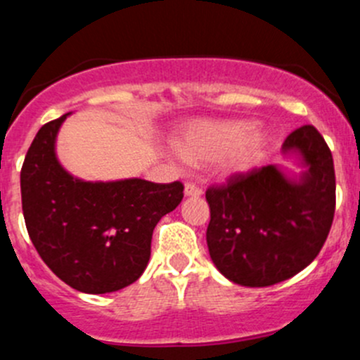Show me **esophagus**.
I'll return each instance as SVG.
<instances>
[{"label": "esophagus", "mask_w": 360, "mask_h": 360, "mask_svg": "<svg viewBox=\"0 0 360 360\" xmlns=\"http://www.w3.org/2000/svg\"><path fill=\"white\" fill-rule=\"evenodd\" d=\"M184 192H185V195H188V198H199V195L202 194L201 188L194 184H185Z\"/></svg>", "instance_id": "34e87169"}]
</instances>
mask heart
<instances>
[{
  "label": "heart",
  "instance_id": "b5f03b06",
  "mask_svg": "<svg viewBox=\"0 0 360 360\" xmlns=\"http://www.w3.org/2000/svg\"><path fill=\"white\" fill-rule=\"evenodd\" d=\"M268 143L269 134L245 120L199 119L181 127L172 158L195 165L217 161V173L231 179L254 168Z\"/></svg>",
  "mask_w": 360,
  "mask_h": 360
}]
</instances>
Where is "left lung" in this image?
Returning a JSON list of instances; mask_svg holds the SVG:
<instances>
[{
  "label": "left lung",
  "mask_w": 360,
  "mask_h": 360,
  "mask_svg": "<svg viewBox=\"0 0 360 360\" xmlns=\"http://www.w3.org/2000/svg\"><path fill=\"white\" fill-rule=\"evenodd\" d=\"M300 172L269 165L210 187V257L231 282L269 287L302 271L319 255L336 205L333 154L313 126L282 145Z\"/></svg>",
  "instance_id": "1"
}]
</instances>
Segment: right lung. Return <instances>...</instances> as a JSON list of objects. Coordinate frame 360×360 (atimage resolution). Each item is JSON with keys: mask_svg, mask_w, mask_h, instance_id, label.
<instances>
[{"mask_svg": "<svg viewBox=\"0 0 360 360\" xmlns=\"http://www.w3.org/2000/svg\"><path fill=\"white\" fill-rule=\"evenodd\" d=\"M68 115L41 126L24 159V220L40 257L64 283L85 294L115 292L145 271L154 227L180 205L184 185L77 179L56 154Z\"/></svg>", "mask_w": 360, "mask_h": 360, "instance_id": "add662e5", "label": "right lung"}]
</instances>
